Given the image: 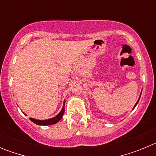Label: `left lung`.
<instances>
[{
    "mask_svg": "<svg viewBox=\"0 0 156 156\" xmlns=\"http://www.w3.org/2000/svg\"><path fill=\"white\" fill-rule=\"evenodd\" d=\"M140 95H141V93H140V97H139V98H138V100H137V102H136V104H135V105H134V107H133V108H135V107H136V105H137V103H138V101H139V100H140Z\"/></svg>",
    "mask_w": 156,
    "mask_h": 156,
    "instance_id": "left-lung-1",
    "label": "left lung"
}]
</instances>
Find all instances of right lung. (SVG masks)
Wrapping results in <instances>:
<instances>
[{
  "mask_svg": "<svg viewBox=\"0 0 156 156\" xmlns=\"http://www.w3.org/2000/svg\"><path fill=\"white\" fill-rule=\"evenodd\" d=\"M65 103H66V101H64V102H63L62 108L60 112H59L56 116L53 117V118H51V119H34V118H30V120H31L33 122H34L35 124L40 125V126H48V125L55 124V123H57L58 122H59V121L61 120L63 115H64ZM23 113H24V112H23ZM25 115H27V114H25Z\"/></svg>",
  "mask_w": 156,
  "mask_h": 156,
  "instance_id": "obj_1",
  "label": "right lung"
}]
</instances>
